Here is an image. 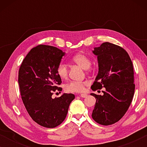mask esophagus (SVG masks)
Returning a JSON list of instances; mask_svg holds the SVG:
<instances>
[{"label": "esophagus", "mask_w": 147, "mask_h": 147, "mask_svg": "<svg viewBox=\"0 0 147 147\" xmlns=\"http://www.w3.org/2000/svg\"><path fill=\"white\" fill-rule=\"evenodd\" d=\"M80 96H81L82 98H86L88 96V94H80Z\"/></svg>", "instance_id": "obj_1"}]
</instances>
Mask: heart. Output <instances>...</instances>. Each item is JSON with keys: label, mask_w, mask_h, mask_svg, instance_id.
<instances>
[{"label": "heart", "mask_w": 147, "mask_h": 147, "mask_svg": "<svg viewBox=\"0 0 147 147\" xmlns=\"http://www.w3.org/2000/svg\"><path fill=\"white\" fill-rule=\"evenodd\" d=\"M72 61L84 69H89L92 64L90 58L84 53H78L73 56ZM57 73L61 79H66L68 76V68L64 63H59L57 67ZM88 83L87 82L71 81L66 84L65 90L69 92H82L85 89V86Z\"/></svg>", "instance_id": "heart-1"}]
</instances>
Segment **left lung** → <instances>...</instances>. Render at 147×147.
<instances>
[{
  "mask_svg": "<svg viewBox=\"0 0 147 147\" xmlns=\"http://www.w3.org/2000/svg\"><path fill=\"white\" fill-rule=\"evenodd\" d=\"M93 53L98 56L99 71L91 88L106 90L103 96L91 94L96 99L92 117L108 126L119 121L131 104L135 89L133 65L125 49L109 42L94 48Z\"/></svg>",
  "mask_w": 147,
  "mask_h": 147,
  "instance_id": "obj_1",
  "label": "left lung"
}]
</instances>
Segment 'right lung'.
I'll return each instance as SVG.
<instances>
[{
    "label": "right lung",
    "instance_id": "add662e5",
    "mask_svg": "<svg viewBox=\"0 0 147 147\" xmlns=\"http://www.w3.org/2000/svg\"><path fill=\"white\" fill-rule=\"evenodd\" d=\"M63 55L57 47L39 45L28 53L19 70L18 82L26 110L34 121L46 128H55L63 122L75 98L73 94L51 97L62 90L58 87L61 79L57 67Z\"/></svg>",
    "mask_w": 147,
    "mask_h": 147
}]
</instances>
